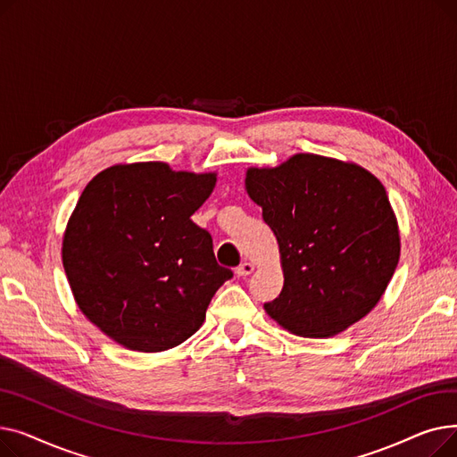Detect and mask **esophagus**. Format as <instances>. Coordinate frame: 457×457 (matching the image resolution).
I'll list each match as a JSON object with an SVG mask.
<instances>
[{
    "label": "esophagus",
    "mask_w": 457,
    "mask_h": 457,
    "mask_svg": "<svg viewBox=\"0 0 457 457\" xmlns=\"http://www.w3.org/2000/svg\"><path fill=\"white\" fill-rule=\"evenodd\" d=\"M252 272H253V265H252V262H248V261L241 262V265H238L237 270H235V274H237L238 278H246V276H250Z\"/></svg>",
    "instance_id": "1"
}]
</instances>
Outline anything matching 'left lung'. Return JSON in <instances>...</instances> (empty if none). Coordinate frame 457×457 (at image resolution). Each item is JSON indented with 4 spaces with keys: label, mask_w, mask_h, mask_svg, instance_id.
<instances>
[{
    "label": "left lung",
    "mask_w": 457,
    "mask_h": 457,
    "mask_svg": "<svg viewBox=\"0 0 457 457\" xmlns=\"http://www.w3.org/2000/svg\"><path fill=\"white\" fill-rule=\"evenodd\" d=\"M245 183L279 245L285 279L267 313L315 339L370 313L400 259L396 216L379 179L353 162L296 154L276 168H248Z\"/></svg>",
    "instance_id": "obj_1"
}]
</instances>
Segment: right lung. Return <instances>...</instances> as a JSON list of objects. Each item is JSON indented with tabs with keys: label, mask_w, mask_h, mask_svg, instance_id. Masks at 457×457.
I'll return each mask as SVG.
<instances>
[{
	"label": "right lung",
	"mask_w": 457,
	"mask_h": 457,
	"mask_svg": "<svg viewBox=\"0 0 457 457\" xmlns=\"http://www.w3.org/2000/svg\"><path fill=\"white\" fill-rule=\"evenodd\" d=\"M216 174L174 172L166 162L116 164L83 190L62 238V265L83 315L137 352L174 348L196 333L233 278L190 216Z\"/></svg>",
	"instance_id": "add662e5"
}]
</instances>
